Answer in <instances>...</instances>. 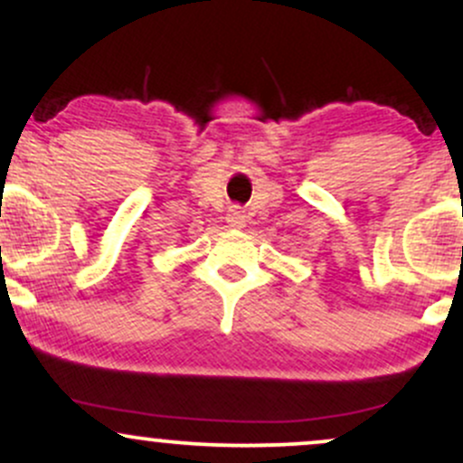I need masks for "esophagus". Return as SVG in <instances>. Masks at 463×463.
I'll list each match as a JSON object with an SVG mask.
<instances>
[{
    "instance_id": "34e87169",
    "label": "esophagus",
    "mask_w": 463,
    "mask_h": 463,
    "mask_svg": "<svg viewBox=\"0 0 463 463\" xmlns=\"http://www.w3.org/2000/svg\"><path fill=\"white\" fill-rule=\"evenodd\" d=\"M226 222L231 228H243L246 226V213L241 211V206H231L226 213Z\"/></svg>"
}]
</instances>
